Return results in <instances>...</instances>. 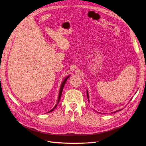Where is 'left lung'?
I'll return each mask as SVG.
<instances>
[{
  "label": "left lung",
  "mask_w": 146,
  "mask_h": 146,
  "mask_svg": "<svg viewBox=\"0 0 146 146\" xmlns=\"http://www.w3.org/2000/svg\"><path fill=\"white\" fill-rule=\"evenodd\" d=\"M86 96H87V98H88V101H89V95H88V90H86ZM121 110H122V109H121V110H117V111H114V113H116V112H117V111H121Z\"/></svg>",
  "instance_id": "obj_1"
}]
</instances>
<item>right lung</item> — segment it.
I'll return each mask as SVG.
<instances>
[{
  "label": "right lung",
  "instance_id": "obj_1",
  "mask_svg": "<svg viewBox=\"0 0 146 146\" xmlns=\"http://www.w3.org/2000/svg\"><path fill=\"white\" fill-rule=\"evenodd\" d=\"M70 77V76H68V77H66L64 79V80H63V83H62V84H61V86H60V91H59V95H58V101H57V103H56V104L55 105V107L53 108V109H52L50 111H49L48 112H47V113H50V112H51V111H54V109L56 107V106L58 105V103H59V102H60V98H61V94H62V92H63V88H64V85H65V83H66V81H67V80H68V78H69Z\"/></svg>",
  "mask_w": 146,
  "mask_h": 146
}]
</instances>
